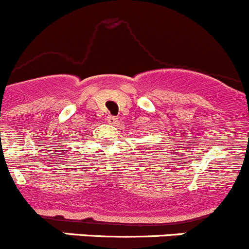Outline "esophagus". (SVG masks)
Masks as SVG:
<instances>
[{"label": "esophagus", "mask_w": 249, "mask_h": 249, "mask_svg": "<svg viewBox=\"0 0 249 249\" xmlns=\"http://www.w3.org/2000/svg\"><path fill=\"white\" fill-rule=\"evenodd\" d=\"M107 122L111 124H117V122H119V119H117L116 116H111V115H109L107 116Z\"/></svg>", "instance_id": "obj_1"}]
</instances>
